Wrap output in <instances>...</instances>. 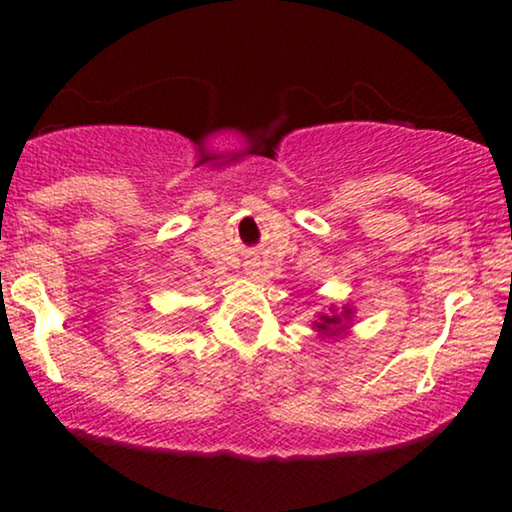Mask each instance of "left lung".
Returning <instances> with one entry per match:
<instances>
[{
  "mask_svg": "<svg viewBox=\"0 0 512 512\" xmlns=\"http://www.w3.org/2000/svg\"><path fill=\"white\" fill-rule=\"evenodd\" d=\"M354 322V308L351 305H342V310H337V305H330L327 313L320 315V320L313 322V330L317 332V337L322 339H334L346 334V330Z\"/></svg>",
  "mask_w": 512,
  "mask_h": 512,
  "instance_id": "8db88e82",
  "label": "left lung"
}]
</instances>
